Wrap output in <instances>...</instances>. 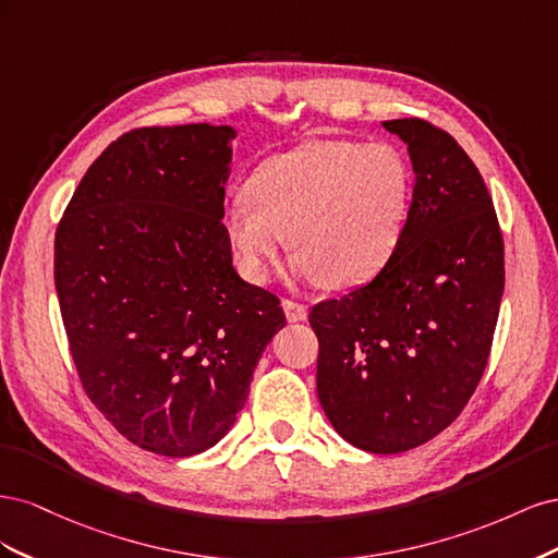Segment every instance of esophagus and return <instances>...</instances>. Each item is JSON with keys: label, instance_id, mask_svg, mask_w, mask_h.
I'll use <instances>...</instances> for the list:
<instances>
[{"label": "esophagus", "instance_id": "esophagus-1", "mask_svg": "<svg viewBox=\"0 0 558 558\" xmlns=\"http://www.w3.org/2000/svg\"><path fill=\"white\" fill-rule=\"evenodd\" d=\"M283 310H286V318L289 320H305L307 318V307L300 305L295 300H283Z\"/></svg>", "mask_w": 558, "mask_h": 558}]
</instances>
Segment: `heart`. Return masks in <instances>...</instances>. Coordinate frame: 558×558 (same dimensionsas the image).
I'll return each mask as SVG.
<instances>
[{"instance_id": "1", "label": "heart", "mask_w": 558, "mask_h": 558, "mask_svg": "<svg viewBox=\"0 0 558 558\" xmlns=\"http://www.w3.org/2000/svg\"><path fill=\"white\" fill-rule=\"evenodd\" d=\"M414 170L391 142L320 140L260 162L223 209V230L251 281H265L289 230L293 269L351 289L377 277L410 221Z\"/></svg>"}]
</instances>
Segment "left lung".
<instances>
[{"label":"left lung","instance_id":"1","mask_svg":"<svg viewBox=\"0 0 558 558\" xmlns=\"http://www.w3.org/2000/svg\"><path fill=\"white\" fill-rule=\"evenodd\" d=\"M416 174L393 258L361 289L318 302L320 408L373 453L424 445L453 424L484 375L505 289V246L480 170L424 118L384 121Z\"/></svg>","mask_w":558,"mask_h":558}]
</instances>
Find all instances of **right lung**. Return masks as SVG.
<instances>
[{
    "label": "right lung",
    "mask_w": 558,
    "mask_h": 558,
    "mask_svg": "<svg viewBox=\"0 0 558 558\" xmlns=\"http://www.w3.org/2000/svg\"><path fill=\"white\" fill-rule=\"evenodd\" d=\"M234 130L134 128L111 142L56 230V291L83 391L125 440L183 459L244 408L286 326L232 267L223 197Z\"/></svg>",
    "instance_id": "add662e5"
}]
</instances>
